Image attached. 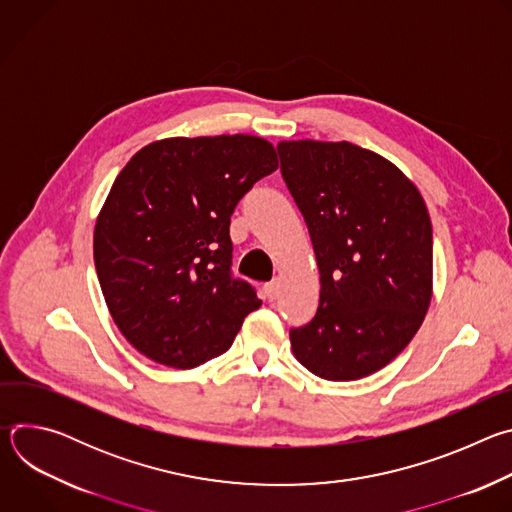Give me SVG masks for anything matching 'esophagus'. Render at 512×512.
I'll list each match as a JSON object with an SVG mask.
<instances>
[{"label":"esophagus","mask_w":512,"mask_h":512,"mask_svg":"<svg viewBox=\"0 0 512 512\" xmlns=\"http://www.w3.org/2000/svg\"><path fill=\"white\" fill-rule=\"evenodd\" d=\"M265 296H267L269 302L277 300V296H279V281H277V279L265 283Z\"/></svg>","instance_id":"obj_1"}]
</instances>
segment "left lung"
Segmentation results:
<instances>
[{"mask_svg":"<svg viewBox=\"0 0 512 512\" xmlns=\"http://www.w3.org/2000/svg\"><path fill=\"white\" fill-rule=\"evenodd\" d=\"M281 176L310 231L320 304L291 350L328 381L369 377L415 336L431 300L427 206L389 160L348 141H281Z\"/></svg>","mask_w":512,"mask_h":512,"instance_id":"left-lung-1","label":"left lung"}]
</instances>
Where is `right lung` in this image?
Wrapping results in <instances>:
<instances>
[{"mask_svg": "<svg viewBox=\"0 0 512 512\" xmlns=\"http://www.w3.org/2000/svg\"><path fill=\"white\" fill-rule=\"evenodd\" d=\"M253 135L172 137L141 148L95 225V267L121 334L148 358L194 369L227 352L261 306L233 275L231 214L277 170Z\"/></svg>", "mask_w": 512, "mask_h": 512, "instance_id": "1", "label": "right lung"}]
</instances>
